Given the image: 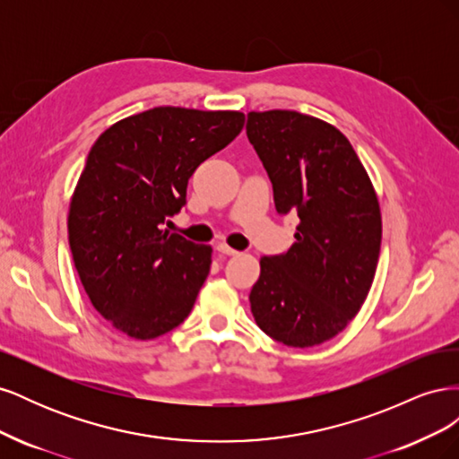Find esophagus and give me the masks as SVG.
<instances>
[{"label": "esophagus", "instance_id": "obj_1", "mask_svg": "<svg viewBox=\"0 0 459 459\" xmlns=\"http://www.w3.org/2000/svg\"><path fill=\"white\" fill-rule=\"evenodd\" d=\"M216 251H218L220 255H226V256H235V255H239L238 251H235V248L228 247L226 243H218V245H216Z\"/></svg>", "mask_w": 459, "mask_h": 459}]
</instances>
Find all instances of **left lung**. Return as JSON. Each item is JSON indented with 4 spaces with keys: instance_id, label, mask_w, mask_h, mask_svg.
<instances>
[{
    "instance_id": "8db88e82",
    "label": "left lung",
    "mask_w": 459,
    "mask_h": 459,
    "mask_svg": "<svg viewBox=\"0 0 459 459\" xmlns=\"http://www.w3.org/2000/svg\"><path fill=\"white\" fill-rule=\"evenodd\" d=\"M247 137L268 172L275 211L300 220L287 253L260 258L251 312L272 339L308 349L362 308L381 251L379 201L351 142L324 120L253 110Z\"/></svg>"
}]
</instances>
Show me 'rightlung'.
<instances>
[{
  "instance_id": "right-lung-1",
  "label": "right lung",
  "mask_w": 459,
  "mask_h": 459,
  "mask_svg": "<svg viewBox=\"0 0 459 459\" xmlns=\"http://www.w3.org/2000/svg\"><path fill=\"white\" fill-rule=\"evenodd\" d=\"M243 124L238 110L155 107L93 143L71 201L68 243L93 308L124 335L157 339L189 316L212 248L162 224L182 211L197 166Z\"/></svg>"
}]
</instances>
